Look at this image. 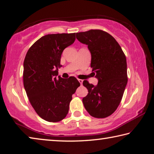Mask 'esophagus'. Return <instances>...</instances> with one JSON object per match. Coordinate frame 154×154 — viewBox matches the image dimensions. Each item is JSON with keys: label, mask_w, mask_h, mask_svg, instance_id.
I'll use <instances>...</instances> for the list:
<instances>
[{"label": "esophagus", "mask_w": 154, "mask_h": 154, "mask_svg": "<svg viewBox=\"0 0 154 154\" xmlns=\"http://www.w3.org/2000/svg\"><path fill=\"white\" fill-rule=\"evenodd\" d=\"M78 80H79V82L80 83V85H82L83 80L82 79H78Z\"/></svg>", "instance_id": "esophagus-1"}]
</instances>
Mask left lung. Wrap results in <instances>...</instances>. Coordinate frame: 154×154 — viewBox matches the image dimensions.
Instances as JSON below:
<instances>
[{
	"instance_id": "obj_1",
	"label": "left lung",
	"mask_w": 154,
	"mask_h": 154,
	"mask_svg": "<svg viewBox=\"0 0 154 154\" xmlns=\"http://www.w3.org/2000/svg\"><path fill=\"white\" fill-rule=\"evenodd\" d=\"M75 35L79 42L88 46L91 54V67L98 79L97 86L83 81L88 89L83 104L92 117H107L119 106L126 87V57L118 42L107 32L92 29Z\"/></svg>"
}]
</instances>
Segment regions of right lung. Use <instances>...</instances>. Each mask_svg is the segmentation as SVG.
Listing matches in <instances>:
<instances>
[{
  "instance_id": "obj_1",
  "label": "right lung",
  "mask_w": 154,
  "mask_h": 154,
  "mask_svg": "<svg viewBox=\"0 0 154 154\" xmlns=\"http://www.w3.org/2000/svg\"><path fill=\"white\" fill-rule=\"evenodd\" d=\"M75 39V33L46 35L32 45L25 57V91L35 112L47 122H58L66 117L72 95L80 85L75 77L56 78L62 52Z\"/></svg>"
}]
</instances>
